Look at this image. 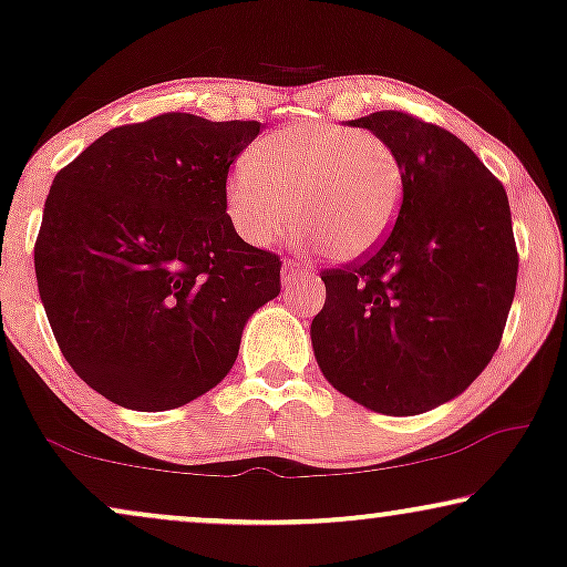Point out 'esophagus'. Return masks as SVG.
Instances as JSON below:
<instances>
[{
	"instance_id": "obj_1",
	"label": "esophagus",
	"mask_w": 567,
	"mask_h": 567,
	"mask_svg": "<svg viewBox=\"0 0 567 567\" xmlns=\"http://www.w3.org/2000/svg\"><path fill=\"white\" fill-rule=\"evenodd\" d=\"M309 276H312V270H309L305 262L286 260L284 262V274H281V284L286 286V289H291L293 284L301 281V278H309Z\"/></svg>"
}]
</instances>
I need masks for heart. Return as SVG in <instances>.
<instances>
[{
    "label": "heart",
    "instance_id": "b5f03b06",
    "mask_svg": "<svg viewBox=\"0 0 567 567\" xmlns=\"http://www.w3.org/2000/svg\"><path fill=\"white\" fill-rule=\"evenodd\" d=\"M405 173L390 142L371 131L299 123L258 142L224 183V206L245 243L266 247L299 224L301 247L361 260L390 237Z\"/></svg>",
    "mask_w": 567,
    "mask_h": 567
}]
</instances>
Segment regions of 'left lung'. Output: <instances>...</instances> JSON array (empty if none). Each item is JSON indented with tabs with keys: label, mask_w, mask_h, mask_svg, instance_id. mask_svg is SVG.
Instances as JSON below:
<instances>
[{
	"label": "left lung",
	"mask_w": 567,
	"mask_h": 567,
	"mask_svg": "<svg viewBox=\"0 0 567 567\" xmlns=\"http://www.w3.org/2000/svg\"><path fill=\"white\" fill-rule=\"evenodd\" d=\"M348 126L392 144L405 188L390 237L363 262L322 274L315 359L359 405L417 415L460 398L498 351L518 274L508 196L433 123L379 111Z\"/></svg>",
	"instance_id": "1"
}]
</instances>
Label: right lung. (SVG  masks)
Returning a JSON list of instances; mask_svg holds the SVG:
<instances>
[{
    "mask_svg": "<svg viewBox=\"0 0 567 567\" xmlns=\"http://www.w3.org/2000/svg\"><path fill=\"white\" fill-rule=\"evenodd\" d=\"M258 134L165 113L107 131L53 177L38 291L69 367L115 405L157 413L214 390L281 291L278 255L247 245L224 206Z\"/></svg>",
    "mask_w": 567,
    "mask_h": 567,
    "instance_id": "add662e5",
    "label": "right lung"
}]
</instances>
